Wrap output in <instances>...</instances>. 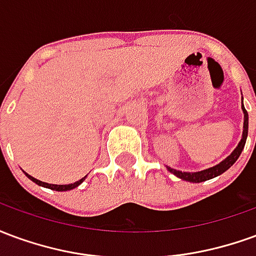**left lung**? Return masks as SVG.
<instances>
[{
  "label": "left lung",
  "instance_id": "left-lung-1",
  "mask_svg": "<svg viewBox=\"0 0 256 256\" xmlns=\"http://www.w3.org/2000/svg\"><path fill=\"white\" fill-rule=\"evenodd\" d=\"M242 114H244V124H242V136L240 142L237 145L234 150L232 152L230 155L228 156L226 159L215 164V166L210 167V168H206V170H202V172H180V170H176V168H172V167L166 166V168L168 172L174 174L176 177H178L180 180L182 181H188V182L193 184H198V182H204V181H208L211 178H215L220 176L222 172H225L226 170H229L236 160L238 159V156L242 155V150H244V145H246V141H247V136H248V114L246 111L244 106H242Z\"/></svg>",
  "mask_w": 256,
  "mask_h": 256
}]
</instances>
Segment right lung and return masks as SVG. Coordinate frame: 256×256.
<instances>
[{"instance_id":"obj_1","label":"right lung","mask_w":256,"mask_h":256,"mask_svg":"<svg viewBox=\"0 0 256 256\" xmlns=\"http://www.w3.org/2000/svg\"><path fill=\"white\" fill-rule=\"evenodd\" d=\"M27 177L30 178L32 182H36V185H40V186H44V188H48V189H52V190H58V192H66V190H71V189L76 188V186H79L80 184L84 182V178L88 177V176H84V178H80L79 181H76V182L74 184H68V185H54V184H48V182H42V181H40V180H36V178H34L32 176H30V174H27V172H24Z\"/></svg>"}]
</instances>
